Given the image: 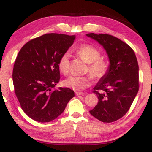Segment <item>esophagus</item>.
<instances>
[{
    "instance_id": "obj_1",
    "label": "esophagus",
    "mask_w": 152,
    "mask_h": 152,
    "mask_svg": "<svg viewBox=\"0 0 152 152\" xmlns=\"http://www.w3.org/2000/svg\"><path fill=\"white\" fill-rule=\"evenodd\" d=\"M75 94L76 96H79V95H84V94H86L85 93H84V92H76Z\"/></svg>"
}]
</instances>
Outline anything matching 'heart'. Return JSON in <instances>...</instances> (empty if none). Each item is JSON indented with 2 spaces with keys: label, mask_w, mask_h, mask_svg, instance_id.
<instances>
[{
  "label": "heart",
  "mask_w": 152,
  "mask_h": 152,
  "mask_svg": "<svg viewBox=\"0 0 152 152\" xmlns=\"http://www.w3.org/2000/svg\"><path fill=\"white\" fill-rule=\"evenodd\" d=\"M76 53L86 63H88V70L95 79H100L103 77L108 70V64L105 60L100 59V51L91 45H83L76 50ZM58 68L60 72L66 75L70 71V55L64 53L61 56L58 62ZM92 78L91 75L70 76L64 81L66 87L76 91H80L91 85Z\"/></svg>",
  "instance_id": "b5f03b06"
}]
</instances>
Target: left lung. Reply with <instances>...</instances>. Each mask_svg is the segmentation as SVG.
Wrapping results in <instances>:
<instances>
[{
    "instance_id": "left-lung-1",
    "label": "left lung",
    "mask_w": 152,
    "mask_h": 152,
    "mask_svg": "<svg viewBox=\"0 0 152 152\" xmlns=\"http://www.w3.org/2000/svg\"><path fill=\"white\" fill-rule=\"evenodd\" d=\"M109 56L107 73L94 88L99 99L90 113L104 123H111L126 114L139 91V66L134 51L127 43L109 34L88 33Z\"/></svg>"
}]
</instances>
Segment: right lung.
I'll return each mask as SVG.
<instances>
[{"label":"right lung","mask_w":152,"mask_h":152,"mask_svg":"<svg viewBox=\"0 0 152 152\" xmlns=\"http://www.w3.org/2000/svg\"><path fill=\"white\" fill-rule=\"evenodd\" d=\"M75 35L48 33L30 40L19 51L15 61L12 81L22 109L32 119L50 122L64 112L74 91L59 88L58 62L73 44Z\"/></svg>","instance_id":"right-lung-1"}]
</instances>
